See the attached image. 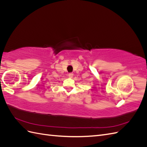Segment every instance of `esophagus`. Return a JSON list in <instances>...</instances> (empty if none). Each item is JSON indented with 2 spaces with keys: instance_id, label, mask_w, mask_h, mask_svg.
<instances>
[{
  "instance_id": "esophagus-1",
  "label": "esophagus",
  "mask_w": 147,
  "mask_h": 147,
  "mask_svg": "<svg viewBox=\"0 0 147 147\" xmlns=\"http://www.w3.org/2000/svg\"><path fill=\"white\" fill-rule=\"evenodd\" d=\"M68 75H69V77H70V78H72V77H73V75H74V74L73 73H69V74H68Z\"/></svg>"
}]
</instances>
